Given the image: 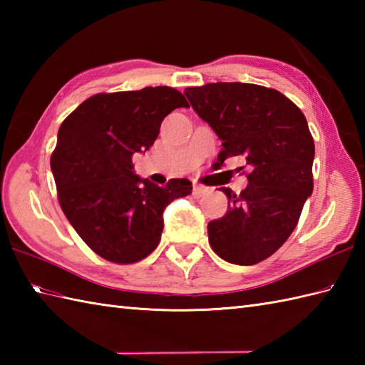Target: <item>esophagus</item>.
<instances>
[{"label": "esophagus", "mask_w": 365, "mask_h": 365, "mask_svg": "<svg viewBox=\"0 0 365 365\" xmlns=\"http://www.w3.org/2000/svg\"><path fill=\"white\" fill-rule=\"evenodd\" d=\"M207 192H208V190H207V188H204V187H200V185H196V187L192 188V196H195L196 199L205 196Z\"/></svg>", "instance_id": "obj_1"}]
</instances>
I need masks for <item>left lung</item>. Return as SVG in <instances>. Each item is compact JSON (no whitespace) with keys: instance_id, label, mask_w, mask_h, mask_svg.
<instances>
[{"instance_id":"8db88e82","label":"left lung","mask_w":365,"mask_h":365,"mask_svg":"<svg viewBox=\"0 0 365 365\" xmlns=\"http://www.w3.org/2000/svg\"><path fill=\"white\" fill-rule=\"evenodd\" d=\"M192 110L222 141L220 161L243 155L247 187L227 213L208 222V242L222 260L255 265L290 237L312 195L315 145L299 108L279 91L250 83H210L185 89Z\"/></svg>"}]
</instances>
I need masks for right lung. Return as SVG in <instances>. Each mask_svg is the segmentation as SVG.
Wrapping results in <instances>:
<instances>
[{
  "label": "right lung",
  "mask_w": 365,
  "mask_h": 365,
  "mask_svg": "<svg viewBox=\"0 0 365 365\" xmlns=\"http://www.w3.org/2000/svg\"><path fill=\"white\" fill-rule=\"evenodd\" d=\"M188 108L168 88L97 94L59 127L51 173L61 208L92 251L114 263H135L158 246L163 212L188 196L187 178L158 187L135 174L131 157L155 143L163 119Z\"/></svg>",
  "instance_id": "obj_1"
}]
</instances>
